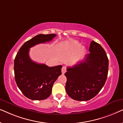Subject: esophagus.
<instances>
[{
	"instance_id": "esophagus-1",
	"label": "esophagus",
	"mask_w": 123,
	"mask_h": 123,
	"mask_svg": "<svg viewBox=\"0 0 123 123\" xmlns=\"http://www.w3.org/2000/svg\"><path fill=\"white\" fill-rule=\"evenodd\" d=\"M67 71V69H66V67L65 66H63V68L62 69V74H64L65 72Z\"/></svg>"
}]
</instances>
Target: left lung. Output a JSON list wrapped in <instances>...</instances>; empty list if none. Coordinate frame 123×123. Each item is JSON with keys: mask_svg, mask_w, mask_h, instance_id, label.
Segmentation results:
<instances>
[{"mask_svg": "<svg viewBox=\"0 0 123 123\" xmlns=\"http://www.w3.org/2000/svg\"><path fill=\"white\" fill-rule=\"evenodd\" d=\"M84 61L68 67L65 73V90L73 100L87 101L96 96L105 85L107 77L109 60L103 48L94 41Z\"/></svg>", "mask_w": 123, "mask_h": 123, "instance_id": "1", "label": "left lung"}]
</instances>
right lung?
<instances>
[{
    "mask_svg": "<svg viewBox=\"0 0 123 123\" xmlns=\"http://www.w3.org/2000/svg\"><path fill=\"white\" fill-rule=\"evenodd\" d=\"M56 35L39 34L26 41L17 54L14 62L16 82L23 95L33 100H45L50 96L52 87L62 74V65L50 67L33 62L30 48L38 43L51 41Z\"/></svg>",
    "mask_w": 123,
    "mask_h": 123,
    "instance_id": "right-lung-1",
    "label": "right lung"
}]
</instances>
